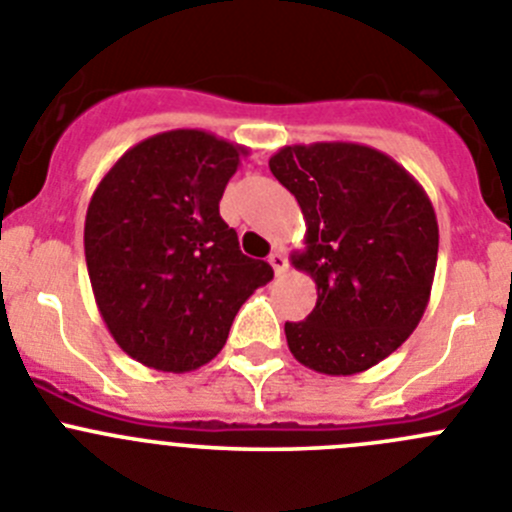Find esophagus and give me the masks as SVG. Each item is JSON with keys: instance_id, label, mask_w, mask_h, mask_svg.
<instances>
[{"instance_id": "obj_1", "label": "esophagus", "mask_w": 512, "mask_h": 512, "mask_svg": "<svg viewBox=\"0 0 512 512\" xmlns=\"http://www.w3.org/2000/svg\"><path fill=\"white\" fill-rule=\"evenodd\" d=\"M267 262H270L272 270H275V275H278V278H283L285 272H288V257H285L280 250L272 252V255L267 257Z\"/></svg>"}]
</instances>
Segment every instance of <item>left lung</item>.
<instances>
[{
	"instance_id": "8db88e82",
	"label": "left lung",
	"mask_w": 512,
	"mask_h": 512,
	"mask_svg": "<svg viewBox=\"0 0 512 512\" xmlns=\"http://www.w3.org/2000/svg\"><path fill=\"white\" fill-rule=\"evenodd\" d=\"M270 171L298 199L305 247L290 260L318 290L313 313L285 323L290 353L318 374H361L427 310L439 250L432 202L404 166L364 143L283 146Z\"/></svg>"
}]
</instances>
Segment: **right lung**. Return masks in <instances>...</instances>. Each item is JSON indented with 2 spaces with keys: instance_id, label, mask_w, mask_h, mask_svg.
I'll list each match as a JSON object with an SVG mask.
<instances>
[{
  "instance_id": "right-lung-1",
  "label": "right lung",
  "mask_w": 512,
  "mask_h": 512,
  "mask_svg": "<svg viewBox=\"0 0 512 512\" xmlns=\"http://www.w3.org/2000/svg\"><path fill=\"white\" fill-rule=\"evenodd\" d=\"M247 148L199 128L143 138L111 166L85 214V262L113 341L138 364L184 374L227 343L272 267L242 255L219 217Z\"/></svg>"
}]
</instances>
